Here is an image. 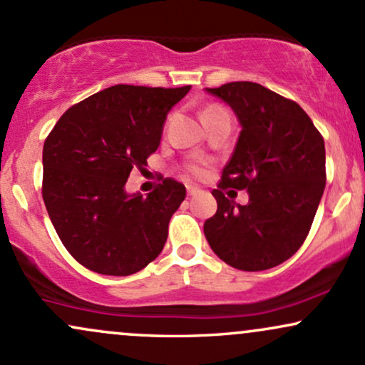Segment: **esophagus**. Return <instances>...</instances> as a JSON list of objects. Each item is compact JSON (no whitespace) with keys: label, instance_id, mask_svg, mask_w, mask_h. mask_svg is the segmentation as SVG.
Wrapping results in <instances>:
<instances>
[{"label":"esophagus","instance_id":"esophagus-1","mask_svg":"<svg viewBox=\"0 0 365 365\" xmlns=\"http://www.w3.org/2000/svg\"><path fill=\"white\" fill-rule=\"evenodd\" d=\"M200 192V188L199 187H195V185H187V194L188 195H197Z\"/></svg>","mask_w":365,"mask_h":365}]
</instances>
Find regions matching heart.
I'll return each instance as SVG.
<instances>
[{"label": "heart", "instance_id": "heart-1", "mask_svg": "<svg viewBox=\"0 0 365 365\" xmlns=\"http://www.w3.org/2000/svg\"><path fill=\"white\" fill-rule=\"evenodd\" d=\"M225 108L223 106H217V104H211V106H207L206 110L202 113V118H206L207 115H211V113H216V111H223ZM187 173L192 175V177H197V178H202L204 175H206V165H204L202 161H192L188 163L185 166Z\"/></svg>", "mask_w": 365, "mask_h": 365}]
</instances>
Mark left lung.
<instances>
[{
	"label": "left lung",
	"mask_w": 365,
	"mask_h": 365,
	"mask_svg": "<svg viewBox=\"0 0 365 365\" xmlns=\"http://www.w3.org/2000/svg\"><path fill=\"white\" fill-rule=\"evenodd\" d=\"M207 92L233 108L242 132L212 190L217 211L204 235L232 267L269 269L309 235L326 185L324 139L299 104L261 83L230 82ZM226 190H247L250 202L235 205Z\"/></svg>",
	"instance_id": "8db88e82"
}]
</instances>
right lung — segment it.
Instances as JSON below:
<instances>
[{
	"mask_svg": "<svg viewBox=\"0 0 365 365\" xmlns=\"http://www.w3.org/2000/svg\"><path fill=\"white\" fill-rule=\"evenodd\" d=\"M188 91L108 87L68 108L46 137V209L61 244L87 269L128 276L161 254L185 185L163 178L142 197L128 195L125 183L156 153L166 115Z\"/></svg>",
	"mask_w": 365,
	"mask_h": 365,
	"instance_id": "add662e5",
	"label": "right lung"
}]
</instances>
